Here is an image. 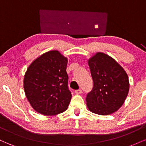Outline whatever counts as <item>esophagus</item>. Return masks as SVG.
<instances>
[{
  "label": "esophagus",
  "mask_w": 146,
  "mask_h": 146,
  "mask_svg": "<svg viewBox=\"0 0 146 146\" xmlns=\"http://www.w3.org/2000/svg\"><path fill=\"white\" fill-rule=\"evenodd\" d=\"M75 93H76V94H81L82 93V90L81 89H78V90H75Z\"/></svg>",
  "instance_id": "1"
}]
</instances>
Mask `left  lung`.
Masks as SVG:
<instances>
[{"instance_id":"8db88e82","label":"left lung","mask_w":146,"mask_h":146,"mask_svg":"<svg viewBox=\"0 0 146 146\" xmlns=\"http://www.w3.org/2000/svg\"><path fill=\"white\" fill-rule=\"evenodd\" d=\"M93 88L87 95V108L92 113L108 115L124 103L129 92L128 76L115 59L102 52L88 60Z\"/></svg>"}]
</instances>
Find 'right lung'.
Instances as JSON below:
<instances>
[{
	"mask_svg": "<svg viewBox=\"0 0 146 146\" xmlns=\"http://www.w3.org/2000/svg\"><path fill=\"white\" fill-rule=\"evenodd\" d=\"M68 58L52 50L35 59L27 68L23 87L28 102L37 113L55 115L67 109L71 100L66 73Z\"/></svg>",
	"mask_w": 146,
	"mask_h": 146,
	"instance_id": "right-lung-1",
	"label": "right lung"
}]
</instances>
